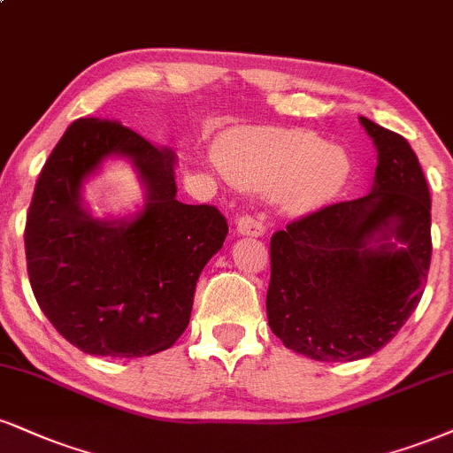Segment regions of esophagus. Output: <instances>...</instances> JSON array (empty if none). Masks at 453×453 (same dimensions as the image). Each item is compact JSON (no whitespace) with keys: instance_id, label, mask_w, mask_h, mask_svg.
Wrapping results in <instances>:
<instances>
[{"instance_id":"esophagus-1","label":"esophagus","mask_w":453,"mask_h":453,"mask_svg":"<svg viewBox=\"0 0 453 453\" xmlns=\"http://www.w3.org/2000/svg\"><path fill=\"white\" fill-rule=\"evenodd\" d=\"M236 232L241 234V236L259 238V236H264V234H265V226L259 219H255V217L242 215V217H238V219H236Z\"/></svg>"}]
</instances>
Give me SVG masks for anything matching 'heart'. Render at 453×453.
<instances>
[{
  "label": "heart",
  "instance_id": "b5f03b06",
  "mask_svg": "<svg viewBox=\"0 0 453 453\" xmlns=\"http://www.w3.org/2000/svg\"><path fill=\"white\" fill-rule=\"evenodd\" d=\"M226 177L249 192L285 198L297 209H319L350 181L346 150L302 128H249L219 143Z\"/></svg>",
  "mask_w": 453,
  "mask_h": 453
}]
</instances>
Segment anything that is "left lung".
<instances>
[{
    "instance_id": "1",
    "label": "left lung",
    "mask_w": 453,
    "mask_h": 453,
    "mask_svg": "<svg viewBox=\"0 0 453 453\" xmlns=\"http://www.w3.org/2000/svg\"><path fill=\"white\" fill-rule=\"evenodd\" d=\"M378 150L372 192L288 223L270 241L268 323L314 361H358L399 334L430 268V194L401 134L358 118Z\"/></svg>"
}]
</instances>
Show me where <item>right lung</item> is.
<instances>
[{"label":"right lung","instance_id":"1","mask_svg":"<svg viewBox=\"0 0 453 453\" xmlns=\"http://www.w3.org/2000/svg\"><path fill=\"white\" fill-rule=\"evenodd\" d=\"M111 157L134 165L146 203L99 220L81 189ZM174 166L173 150L101 118L75 119L43 165L27 215V270L42 312L81 352L150 357L188 326L196 282L227 221L215 206L179 203Z\"/></svg>","mask_w":453,"mask_h":453}]
</instances>
